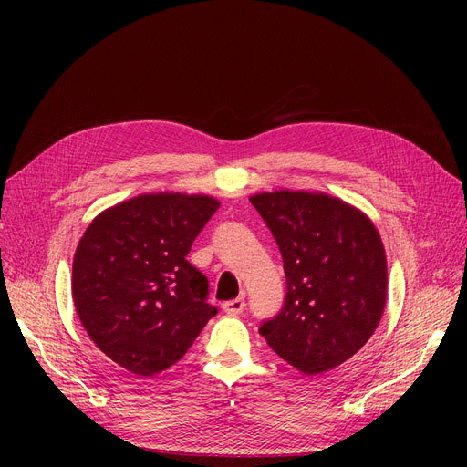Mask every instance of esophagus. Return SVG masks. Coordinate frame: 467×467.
I'll return each mask as SVG.
<instances>
[{
  "mask_svg": "<svg viewBox=\"0 0 467 467\" xmlns=\"http://www.w3.org/2000/svg\"><path fill=\"white\" fill-rule=\"evenodd\" d=\"M244 306H246V301H244V297L223 303V310H225L229 316H238V314L244 310Z\"/></svg>",
  "mask_w": 467,
  "mask_h": 467,
  "instance_id": "esophagus-1",
  "label": "esophagus"
}]
</instances>
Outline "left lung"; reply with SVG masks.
<instances>
[{
    "instance_id": "obj_1",
    "label": "left lung",
    "mask_w": 467,
    "mask_h": 467,
    "mask_svg": "<svg viewBox=\"0 0 467 467\" xmlns=\"http://www.w3.org/2000/svg\"><path fill=\"white\" fill-rule=\"evenodd\" d=\"M250 202L271 229L285 273L284 306L259 333L306 375L333 369L380 322L388 284L380 234L359 210L322 192H261Z\"/></svg>"
}]
</instances>
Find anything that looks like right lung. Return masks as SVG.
<instances>
[{
  "instance_id": "1",
  "label": "right lung",
  "mask_w": 467,
  "mask_h": 467,
  "mask_svg": "<svg viewBox=\"0 0 467 467\" xmlns=\"http://www.w3.org/2000/svg\"><path fill=\"white\" fill-rule=\"evenodd\" d=\"M219 202L206 194H140L98 215L73 257L71 293L94 345L151 377L185 356L217 308L187 261Z\"/></svg>"
}]
</instances>
